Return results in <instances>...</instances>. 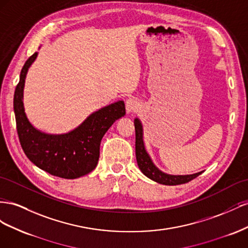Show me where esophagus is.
Masks as SVG:
<instances>
[{
    "instance_id": "1",
    "label": "esophagus",
    "mask_w": 248,
    "mask_h": 248,
    "mask_svg": "<svg viewBox=\"0 0 248 248\" xmlns=\"http://www.w3.org/2000/svg\"><path fill=\"white\" fill-rule=\"evenodd\" d=\"M139 107V103L137 102V100L135 98H128V100L125 101V109L126 112H135L136 110H138Z\"/></svg>"
}]
</instances>
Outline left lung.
<instances>
[{
    "label": "left lung",
    "instance_id": "obj_1",
    "mask_svg": "<svg viewBox=\"0 0 248 248\" xmlns=\"http://www.w3.org/2000/svg\"><path fill=\"white\" fill-rule=\"evenodd\" d=\"M134 125H135V132H136V159L137 164L140 168V170L142 171L144 175L151 180L157 182L159 184H163V185H181V184H185L190 182L191 180L195 179L196 176H199L202 171L193 173V174H187V175H172L167 174L163 171H161L160 169L155 167V165L153 163L150 155H148L144 142H143V129L141 122L138 118H135L134 120Z\"/></svg>",
    "mask_w": 248,
    "mask_h": 248
}]
</instances>
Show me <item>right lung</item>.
I'll return each instance as SVG.
<instances>
[{"label": "right lung", "instance_id": "1", "mask_svg": "<svg viewBox=\"0 0 248 248\" xmlns=\"http://www.w3.org/2000/svg\"><path fill=\"white\" fill-rule=\"evenodd\" d=\"M37 54L26 61L14 93L13 109L20 145L28 159L42 170L63 179L80 178L96 167L102 138L113 123L125 114L124 103L118 101L93 112L65 134L38 131L27 118L23 102L26 76Z\"/></svg>", "mask_w": 248, "mask_h": 248}]
</instances>
